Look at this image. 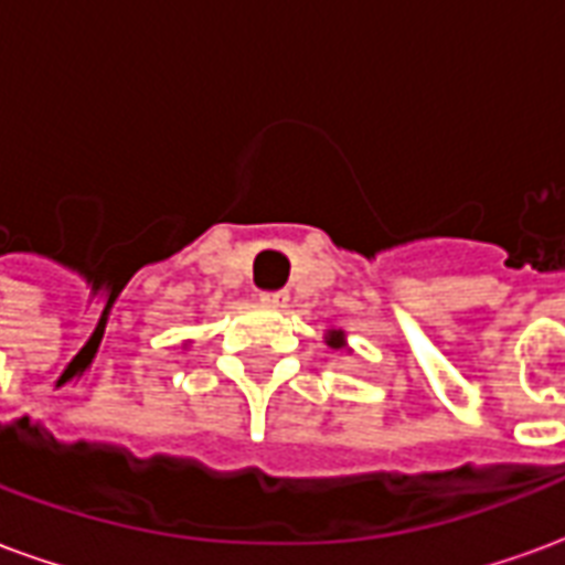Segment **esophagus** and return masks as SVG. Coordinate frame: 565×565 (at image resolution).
I'll return each mask as SVG.
<instances>
[{"label": "esophagus", "mask_w": 565, "mask_h": 565, "mask_svg": "<svg viewBox=\"0 0 565 565\" xmlns=\"http://www.w3.org/2000/svg\"><path fill=\"white\" fill-rule=\"evenodd\" d=\"M259 302L271 308H281L287 302V294L284 290H275V294H259Z\"/></svg>", "instance_id": "esophagus-1"}]
</instances>
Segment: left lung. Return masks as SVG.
Returning a JSON list of instances; mask_svg holds the SVG:
<instances>
[{
  "instance_id": "1",
  "label": "left lung",
  "mask_w": 565,
  "mask_h": 565,
  "mask_svg": "<svg viewBox=\"0 0 565 565\" xmlns=\"http://www.w3.org/2000/svg\"><path fill=\"white\" fill-rule=\"evenodd\" d=\"M332 344H342V335H335V339H332Z\"/></svg>"
}]
</instances>
